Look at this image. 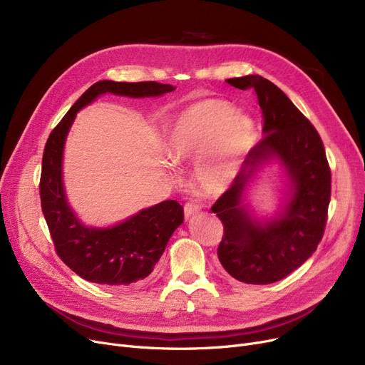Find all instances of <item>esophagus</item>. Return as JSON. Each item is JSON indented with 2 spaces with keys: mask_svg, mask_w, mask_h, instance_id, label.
Returning a JSON list of instances; mask_svg holds the SVG:
<instances>
[{
  "mask_svg": "<svg viewBox=\"0 0 365 365\" xmlns=\"http://www.w3.org/2000/svg\"><path fill=\"white\" fill-rule=\"evenodd\" d=\"M183 210H185V217L187 219V217H190V216H192V215L198 213V212H200V210H201V205H200L198 202H194V201H189V202H186V204H185Z\"/></svg>",
  "mask_w": 365,
  "mask_h": 365,
  "instance_id": "obj_1",
  "label": "esophagus"
}]
</instances>
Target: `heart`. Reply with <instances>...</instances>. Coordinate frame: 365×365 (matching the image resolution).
I'll return each instance as SVG.
<instances>
[{
	"label": "heart",
	"mask_w": 365,
	"mask_h": 365,
	"mask_svg": "<svg viewBox=\"0 0 365 365\" xmlns=\"http://www.w3.org/2000/svg\"><path fill=\"white\" fill-rule=\"evenodd\" d=\"M256 139V125L227 102L201 101L185 109L168 133V149L179 163L197 161L195 176L208 194L234 180Z\"/></svg>",
	"instance_id": "heart-1"
}]
</instances>
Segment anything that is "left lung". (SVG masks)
I'll use <instances>...</instances> for the list:
<instances>
[{
    "label": "left lung",
    "mask_w": 365,
    "mask_h": 365,
    "mask_svg": "<svg viewBox=\"0 0 365 365\" xmlns=\"http://www.w3.org/2000/svg\"><path fill=\"white\" fill-rule=\"evenodd\" d=\"M226 81L240 90L256 91L264 136L212 207L223 223L217 256L235 279L271 284L296 271L317 250L327 223L331 171L317 128L281 88L260 75ZM274 156L289 173L294 197L279 218L260 225L246 215L240 200L255 167Z\"/></svg>",
    "instance_id": "8db88e82"
}]
</instances>
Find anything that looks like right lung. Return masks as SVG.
Segmentation results:
<instances>
[{
    "instance_id": "obj_1",
    "label": "right lung",
    "mask_w": 365,
    "mask_h": 365,
    "mask_svg": "<svg viewBox=\"0 0 365 365\" xmlns=\"http://www.w3.org/2000/svg\"><path fill=\"white\" fill-rule=\"evenodd\" d=\"M176 90L155 81L93 84L66 112L47 139L40 180L41 208L48 231L62 262L81 278L105 285H128L145 279L163 256L165 245L183 223V207L163 201L136 216L106 229L86 227L72 213L62 183V153L66 134L76 112L99 94L113 93L128 98H150Z\"/></svg>"
}]
</instances>
